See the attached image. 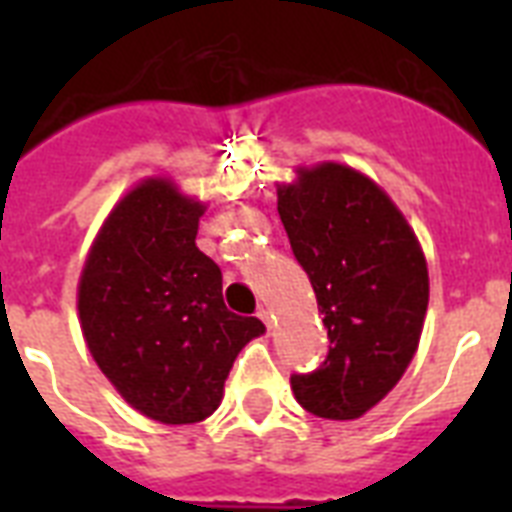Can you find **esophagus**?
I'll list each match as a JSON object with an SVG mask.
<instances>
[{"mask_svg": "<svg viewBox=\"0 0 512 512\" xmlns=\"http://www.w3.org/2000/svg\"><path fill=\"white\" fill-rule=\"evenodd\" d=\"M257 319L263 321L265 327H268V332H271V324H273V316H271V311H265V308H260V311H257Z\"/></svg>", "mask_w": 512, "mask_h": 512, "instance_id": "1", "label": "esophagus"}]
</instances>
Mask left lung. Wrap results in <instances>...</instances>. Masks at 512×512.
I'll return each instance as SVG.
<instances>
[{
	"label": "left lung",
	"mask_w": 512,
	"mask_h": 512,
	"mask_svg": "<svg viewBox=\"0 0 512 512\" xmlns=\"http://www.w3.org/2000/svg\"><path fill=\"white\" fill-rule=\"evenodd\" d=\"M279 217L329 337L313 372L289 377L305 412L356 420L401 380L428 311V265L396 204L342 164L300 170Z\"/></svg>",
	"instance_id": "8db88e82"
}]
</instances>
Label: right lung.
I'll return each instance as SVG.
<instances>
[{
    "label": "right lung",
    "instance_id": "add662e5",
    "mask_svg": "<svg viewBox=\"0 0 512 512\" xmlns=\"http://www.w3.org/2000/svg\"><path fill=\"white\" fill-rule=\"evenodd\" d=\"M201 212L167 180L140 183L106 220L79 281V321L100 372L167 425L215 412L239 350L265 332L225 308L223 273L196 247Z\"/></svg>",
    "mask_w": 512,
    "mask_h": 512
}]
</instances>
